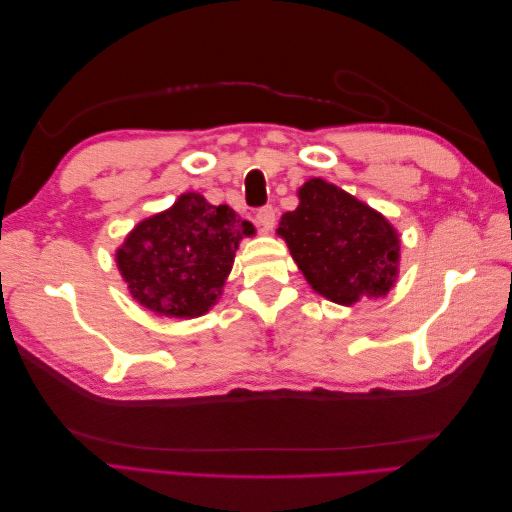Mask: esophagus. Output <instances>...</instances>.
<instances>
[{"mask_svg": "<svg viewBox=\"0 0 512 512\" xmlns=\"http://www.w3.org/2000/svg\"><path fill=\"white\" fill-rule=\"evenodd\" d=\"M257 224L262 226L264 233H273V228L277 224V211L273 206H264V209L257 213Z\"/></svg>", "mask_w": 512, "mask_h": 512, "instance_id": "obj_1", "label": "esophagus"}]
</instances>
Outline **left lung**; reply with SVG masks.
Returning <instances> with one entry per match:
<instances>
[{"instance_id": "8db88e82", "label": "left lung", "mask_w": 512, "mask_h": 512, "mask_svg": "<svg viewBox=\"0 0 512 512\" xmlns=\"http://www.w3.org/2000/svg\"><path fill=\"white\" fill-rule=\"evenodd\" d=\"M277 235L317 295L339 306L387 297L396 286L400 235L383 213L323 178H310Z\"/></svg>"}]
</instances>
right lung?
Returning <instances> with one entry per match:
<instances>
[{
  "label": "right lung",
  "instance_id": "add662e5",
  "mask_svg": "<svg viewBox=\"0 0 512 512\" xmlns=\"http://www.w3.org/2000/svg\"><path fill=\"white\" fill-rule=\"evenodd\" d=\"M255 226L231 206L202 193L178 195L169 209L140 220L116 248V266L129 295L169 319H198L222 297L244 237Z\"/></svg>",
  "mask_w": 512,
  "mask_h": 512
}]
</instances>
